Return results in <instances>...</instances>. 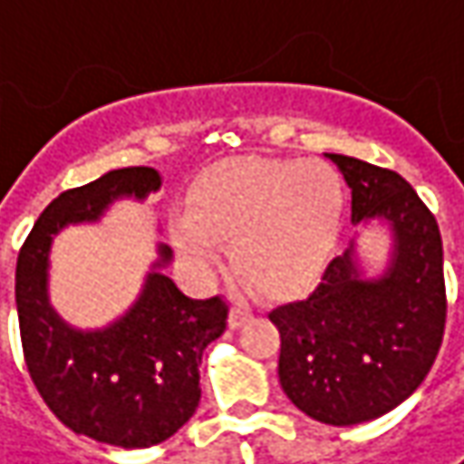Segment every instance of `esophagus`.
I'll return each mask as SVG.
<instances>
[{"label": "esophagus", "instance_id": "obj_1", "mask_svg": "<svg viewBox=\"0 0 464 464\" xmlns=\"http://www.w3.org/2000/svg\"><path fill=\"white\" fill-rule=\"evenodd\" d=\"M249 319H252V306H249L246 301H236L231 309V316H228V324H231V330L244 327Z\"/></svg>", "mask_w": 464, "mask_h": 464}]
</instances>
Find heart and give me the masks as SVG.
Returning <instances> with one entry per match:
<instances>
[{
	"mask_svg": "<svg viewBox=\"0 0 464 464\" xmlns=\"http://www.w3.org/2000/svg\"><path fill=\"white\" fill-rule=\"evenodd\" d=\"M343 179L324 160L241 158L205 173L187 210L169 220L173 246L210 270L231 244L236 277L262 295L306 291L324 272L343 228Z\"/></svg>",
	"mask_w": 464,
	"mask_h": 464,
	"instance_id": "obj_1",
	"label": "heart"
}]
</instances>
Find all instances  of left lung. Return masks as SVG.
<instances>
[{"mask_svg": "<svg viewBox=\"0 0 464 464\" xmlns=\"http://www.w3.org/2000/svg\"><path fill=\"white\" fill-rule=\"evenodd\" d=\"M327 158L351 187L353 226L390 228V262L369 277L353 238L312 295L272 309L270 322L288 400L319 423L355 426L394 411L431 372L447 322L444 249L436 218L400 173Z\"/></svg>", "mask_w": 464, "mask_h": 464, "instance_id": "obj_1", "label": "left lung"}]
</instances>
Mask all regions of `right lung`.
I'll return each mask as SVG.
<instances>
[{"label": "right lung", "instance_id": "right-lung-1", "mask_svg": "<svg viewBox=\"0 0 464 464\" xmlns=\"http://www.w3.org/2000/svg\"><path fill=\"white\" fill-rule=\"evenodd\" d=\"M160 189L148 166L103 173L62 192L28 233L14 270V301L23 353L33 384L67 429L95 441L145 450L179 431L199 405L202 353L226 333L228 306L176 288L163 267L171 249L158 244V262L124 316L101 330H77L49 301L53 236L74 223H95L116 199L142 202Z\"/></svg>", "mask_w": 464, "mask_h": 464}]
</instances>
